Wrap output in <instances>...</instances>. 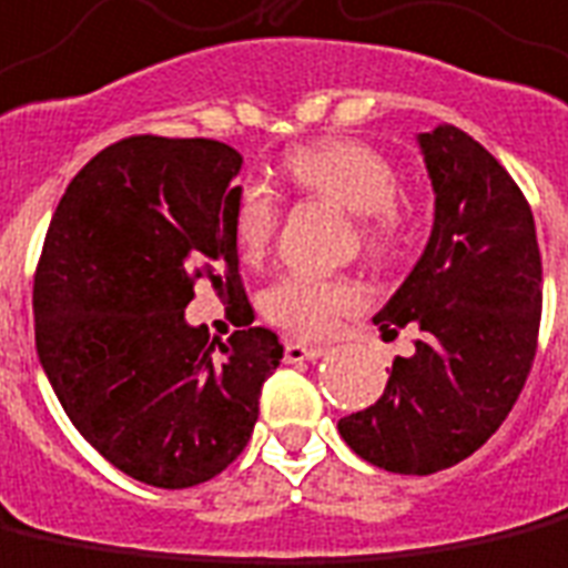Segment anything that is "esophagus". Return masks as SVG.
Here are the masks:
<instances>
[{
	"mask_svg": "<svg viewBox=\"0 0 568 568\" xmlns=\"http://www.w3.org/2000/svg\"><path fill=\"white\" fill-rule=\"evenodd\" d=\"M285 363H307V359H320L325 356V347L320 344H304V341H285Z\"/></svg>",
	"mask_w": 568,
	"mask_h": 568,
	"instance_id": "34e87169",
	"label": "esophagus"
}]
</instances>
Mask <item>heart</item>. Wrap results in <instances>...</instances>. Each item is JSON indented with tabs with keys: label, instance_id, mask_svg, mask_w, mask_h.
I'll list each match as a JSON object with an SVG mask.
<instances>
[{
	"label": "heart",
	"instance_id": "1",
	"mask_svg": "<svg viewBox=\"0 0 568 568\" xmlns=\"http://www.w3.org/2000/svg\"><path fill=\"white\" fill-rule=\"evenodd\" d=\"M288 184L311 196L353 212L359 245L372 257L394 252L403 240L399 172L381 150L351 138H325L295 146L285 156ZM283 221V202L276 190L261 181H245L233 196V240L248 264L271 255ZM363 307V288L347 276H283L264 292L261 311L271 323L301 338H323L344 313Z\"/></svg>",
	"mask_w": 568,
	"mask_h": 568
}]
</instances>
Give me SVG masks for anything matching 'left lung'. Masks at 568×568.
<instances>
[{"instance_id":"1","label":"left lung","mask_w":568,"mask_h":568,"mask_svg":"<svg viewBox=\"0 0 568 568\" xmlns=\"http://www.w3.org/2000/svg\"><path fill=\"white\" fill-rule=\"evenodd\" d=\"M434 184V230L375 325H412L378 403L338 422L359 458L427 477L489 439L529 378L541 323L532 209L489 150L455 125L418 134Z\"/></svg>"}]
</instances>
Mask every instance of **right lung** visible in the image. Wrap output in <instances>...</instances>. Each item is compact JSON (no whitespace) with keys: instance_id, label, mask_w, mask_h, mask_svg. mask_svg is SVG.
Returning <instances> with one entry per match:
<instances>
[{"instance_id":"right-lung-1","label":"right lung","mask_w":568,"mask_h":568,"mask_svg":"<svg viewBox=\"0 0 568 568\" xmlns=\"http://www.w3.org/2000/svg\"><path fill=\"white\" fill-rule=\"evenodd\" d=\"M243 156L209 138L134 134L70 181L36 267V353L67 418L156 489L217 477L252 439L271 328L224 344L184 311L196 280L248 307L233 240ZM252 311V307H248Z\"/></svg>"}]
</instances>
